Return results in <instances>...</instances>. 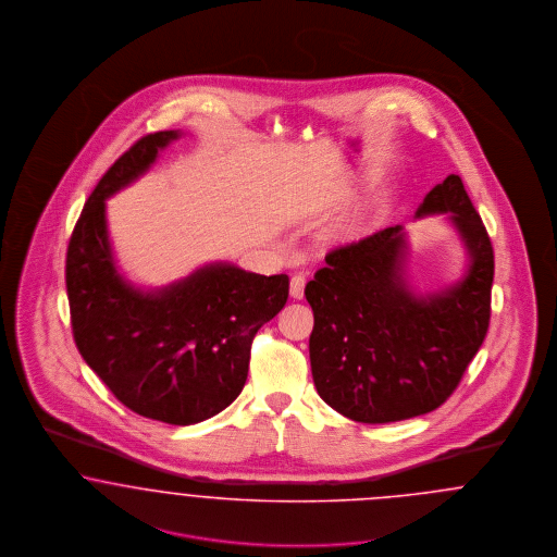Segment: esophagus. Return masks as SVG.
I'll return each mask as SVG.
<instances>
[{
    "instance_id": "esophagus-1",
    "label": "esophagus",
    "mask_w": 557,
    "mask_h": 557,
    "mask_svg": "<svg viewBox=\"0 0 557 557\" xmlns=\"http://www.w3.org/2000/svg\"><path fill=\"white\" fill-rule=\"evenodd\" d=\"M305 284H307V277H305V273H294L290 280V296L292 298H296V300H300L302 298V294H305Z\"/></svg>"
}]
</instances>
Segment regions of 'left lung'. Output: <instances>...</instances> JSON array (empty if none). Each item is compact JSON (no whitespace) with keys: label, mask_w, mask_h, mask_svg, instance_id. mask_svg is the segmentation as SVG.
Returning a JSON list of instances; mask_svg holds the SVG:
<instances>
[{"label":"left lung","mask_w":557,"mask_h":557,"mask_svg":"<svg viewBox=\"0 0 557 557\" xmlns=\"http://www.w3.org/2000/svg\"><path fill=\"white\" fill-rule=\"evenodd\" d=\"M447 212L470 267L445 290L420 296L405 277L403 225L325 255L305 296L319 397L348 420L388 424L424 416L453 395L488 330L495 257L463 182L449 175L416 216Z\"/></svg>","instance_id":"1"}]
</instances>
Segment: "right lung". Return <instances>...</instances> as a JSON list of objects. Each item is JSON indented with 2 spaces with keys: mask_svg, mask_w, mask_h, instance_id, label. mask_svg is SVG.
<instances>
[{
  "mask_svg": "<svg viewBox=\"0 0 557 557\" xmlns=\"http://www.w3.org/2000/svg\"><path fill=\"white\" fill-rule=\"evenodd\" d=\"M180 132L150 133L87 198L66 250V292L81 357L135 413L164 424L209 420L246 382L255 334L286 300V273L200 267L160 290H139L114 263L107 198L144 175Z\"/></svg>",
  "mask_w": 557,
  "mask_h": 557,
  "instance_id": "obj_1",
  "label": "right lung"
}]
</instances>
